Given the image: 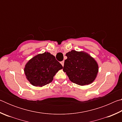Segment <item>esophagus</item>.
<instances>
[{
    "instance_id": "1",
    "label": "esophagus",
    "mask_w": 122,
    "mask_h": 122,
    "mask_svg": "<svg viewBox=\"0 0 122 122\" xmlns=\"http://www.w3.org/2000/svg\"><path fill=\"white\" fill-rule=\"evenodd\" d=\"M61 64L62 65V66H64V61H61Z\"/></svg>"
}]
</instances>
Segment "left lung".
Segmentation results:
<instances>
[{
  "label": "left lung",
  "mask_w": 122,
  "mask_h": 122,
  "mask_svg": "<svg viewBox=\"0 0 122 122\" xmlns=\"http://www.w3.org/2000/svg\"><path fill=\"white\" fill-rule=\"evenodd\" d=\"M63 71L69 80L80 86L92 83L97 75L98 66L95 59L84 51L72 50L66 54Z\"/></svg>",
  "instance_id": "obj_1"
}]
</instances>
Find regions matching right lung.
<instances>
[{
	"mask_svg": "<svg viewBox=\"0 0 122 122\" xmlns=\"http://www.w3.org/2000/svg\"><path fill=\"white\" fill-rule=\"evenodd\" d=\"M62 68V66L54 55L45 52L30 60L26 64L24 72L30 84L42 86L51 83L57 72Z\"/></svg>",
	"mask_w": 122,
	"mask_h": 122,
	"instance_id": "obj_1",
	"label": "right lung"
}]
</instances>
